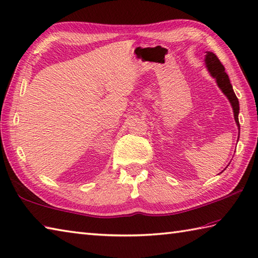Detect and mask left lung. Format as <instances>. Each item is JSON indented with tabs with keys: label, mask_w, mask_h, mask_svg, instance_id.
Returning <instances> with one entry per match:
<instances>
[{
	"label": "left lung",
	"mask_w": 258,
	"mask_h": 258,
	"mask_svg": "<svg viewBox=\"0 0 258 258\" xmlns=\"http://www.w3.org/2000/svg\"><path fill=\"white\" fill-rule=\"evenodd\" d=\"M205 64H207V69L211 74V77L215 79L218 87L221 89L223 95L228 98L229 102L231 104L237 127L240 133L239 119H238V115H239V101H238V98L236 97L235 92H233L228 74L224 72V67L217 57V55L213 54L212 51H207V55H205ZM238 140H239V134H238Z\"/></svg>",
	"instance_id": "obj_1"
}]
</instances>
